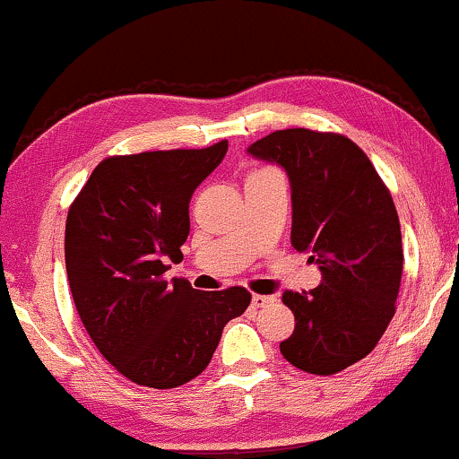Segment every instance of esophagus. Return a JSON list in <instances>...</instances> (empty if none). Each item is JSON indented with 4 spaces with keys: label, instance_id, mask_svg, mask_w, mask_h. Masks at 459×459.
Here are the masks:
<instances>
[{
    "label": "esophagus",
    "instance_id": "obj_1",
    "mask_svg": "<svg viewBox=\"0 0 459 459\" xmlns=\"http://www.w3.org/2000/svg\"><path fill=\"white\" fill-rule=\"evenodd\" d=\"M251 303L255 307H268L273 303V297H268V295H253L251 297Z\"/></svg>",
    "mask_w": 459,
    "mask_h": 459
}]
</instances>
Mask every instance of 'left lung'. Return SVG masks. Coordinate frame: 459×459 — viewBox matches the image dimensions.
Segmentation results:
<instances>
[{
	"instance_id": "8db88e82",
	"label": "left lung",
	"mask_w": 459,
	"mask_h": 459,
	"mask_svg": "<svg viewBox=\"0 0 459 459\" xmlns=\"http://www.w3.org/2000/svg\"><path fill=\"white\" fill-rule=\"evenodd\" d=\"M247 152L286 170L290 243L324 276L317 289L282 295L295 332L280 352L300 371L333 375L365 359L395 313L404 253L392 194L346 135L280 129Z\"/></svg>"
}]
</instances>
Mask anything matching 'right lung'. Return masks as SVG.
Returning a JSON list of instances; mask_svg holds the SVG:
<instances>
[{
    "mask_svg": "<svg viewBox=\"0 0 459 459\" xmlns=\"http://www.w3.org/2000/svg\"><path fill=\"white\" fill-rule=\"evenodd\" d=\"M229 150H156L102 160L67 212L65 270L88 336L138 385L179 387L208 367L224 325L251 292L164 280L183 259L189 202Z\"/></svg>",
    "mask_w": 459,
    "mask_h": 459,
    "instance_id": "add662e5",
    "label": "right lung"
}]
</instances>
